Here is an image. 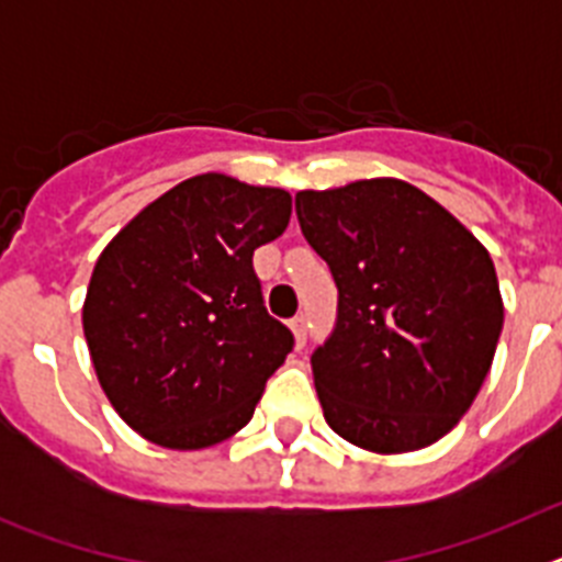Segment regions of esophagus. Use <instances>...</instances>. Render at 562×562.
Here are the masks:
<instances>
[{
  "label": "esophagus",
  "mask_w": 562,
  "mask_h": 562,
  "mask_svg": "<svg viewBox=\"0 0 562 562\" xmlns=\"http://www.w3.org/2000/svg\"><path fill=\"white\" fill-rule=\"evenodd\" d=\"M290 329H292V335H295V346L301 349V346L306 342V335H310V321H306V315L292 317Z\"/></svg>",
  "instance_id": "34e87169"
}]
</instances>
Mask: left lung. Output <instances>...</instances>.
Wrapping results in <instances>:
<instances>
[{
    "label": "left lung",
    "instance_id": "left-lung-1",
    "mask_svg": "<svg viewBox=\"0 0 562 562\" xmlns=\"http://www.w3.org/2000/svg\"><path fill=\"white\" fill-rule=\"evenodd\" d=\"M337 284L312 355L326 422L371 453H411L459 425L493 366L504 301L493 258L453 213L394 177L297 191Z\"/></svg>",
    "mask_w": 562,
    "mask_h": 562
}]
</instances>
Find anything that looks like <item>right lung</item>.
I'll list each match as a JSON object with an SVG mask.
<instances>
[{
  "mask_svg": "<svg viewBox=\"0 0 562 562\" xmlns=\"http://www.w3.org/2000/svg\"><path fill=\"white\" fill-rule=\"evenodd\" d=\"M284 188L200 173L103 247L83 337L112 408L143 439L202 450L252 419L292 331L267 315L256 247L290 225Z\"/></svg>",
  "mask_w": 562,
  "mask_h": 562,
  "instance_id": "1",
  "label": "right lung"
}]
</instances>
